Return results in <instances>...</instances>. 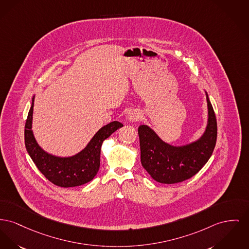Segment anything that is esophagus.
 Returning <instances> with one entry per match:
<instances>
[{
	"mask_svg": "<svg viewBox=\"0 0 249 249\" xmlns=\"http://www.w3.org/2000/svg\"><path fill=\"white\" fill-rule=\"evenodd\" d=\"M140 113L136 110H132L130 113H129V120L131 122H136V121H139L140 120Z\"/></svg>",
	"mask_w": 249,
	"mask_h": 249,
	"instance_id": "34e87169",
	"label": "esophagus"
}]
</instances>
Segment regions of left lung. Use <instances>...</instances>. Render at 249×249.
Here are the masks:
<instances>
[{
    "label": "left lung",
    "mask_w": 249,
    "mask_h": 249,
    "mask_svg": "<svg viewBox=\"0 0 249 249\" xmlns=\"http://www.w3.org/2000/svg\"><path fill=\"white\" fill-rule=\"evenodd\" d=\"M208 103V125L204 134L186 146H174L163 142L146 125L138 128L141 163L158 182L172 184L189 179L210 159L217 138L216 117L206 93Z\"/></svg>",
    "instance_id": "obj_1"
}]
</instances>
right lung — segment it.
Segmentation results:
<instances>
[{"label": "right lung", "instance_id": "add662e5", "mask_svg": "<svg viewBox=\"0 0 249 249\" xmlns=\"http://www.w3.org/2000/svg\"><path fill=\"white\" fill-rule=\"evenodd\" d=\"M34 101L35 97L33 98L25 123L24 141L30 157L38 170L48 180L59 187L80 186L92 180L100 168L101 147L103 141L117 129L121 128L123 124L118 121H113L99 130L88 146L78 154L66 158L56 157L45 152L34 137L31 130Z\"/></svg>", "mask_w": 249, "mask_h": 249}]
</instances>
